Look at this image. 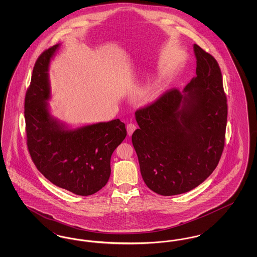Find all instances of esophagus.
Wrapping results in <instances>:
<instances>
[{"label":"esophagus","instance_id":"obj_1","mask_svg":"<svg viewBox=\"0 0 257 257\" xmlns=\"http://www.w3.org/2000/svg\"><path fill=\"white\" fill-rule=\"evenodd\" d=\"M127 133H128V136H131V135L133 134V132H134L135 130H136V128H137V126L133 124V123H129V124H127Z\"/></svg>","mask_w":257,"mask_h":257}]
</instances>
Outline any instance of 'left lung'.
<instances>
[{
    "instance_id": "8db88e82",
    "label": "left lung",
    "mask_w": 257,
    "mask_h": 257,
    "mask_svg": "<svg viewBox=\"0 0 257 257\" xmlns=\"http://www.w3.org/2000/svg\"><path fill=\"white\" fill-rule=\"evenodd\" d=\"M196 75L182 91H167L138 110L132 135L143 179L161 196L187 193L205 181L219 164L227 104L217 61L194 44Z\"/></svg>"
}]
</instances>
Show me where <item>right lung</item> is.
Listing matches in <instances>:
<instances>
[{"label": "right lung", "mask_w": 257, "mask_h": 257, "mask_svg": "<svg viewBox=\"0 0 257 257\" xmlns=\"http://www.w3.org/2000/svg\"><path fill=\"white\" fill-rule=\"evenodd\" d=\"M60 46L44 51L35 64L25 99L27 144L37 170L50 182L90 196L108 182L111 154L127 132L118 118L72 127L52 114L50 64Z\"/></svg>", "instance_id": "obj_1"}]
</instances>
